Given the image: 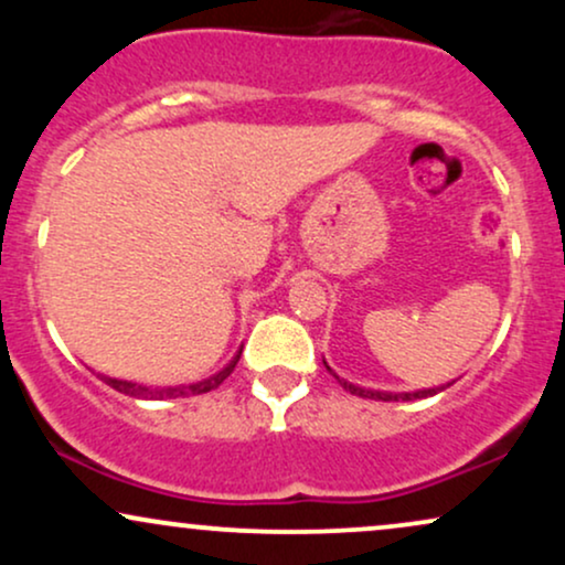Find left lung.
Returning <instances> with one entry per match:
<instances>
[{"label": "left lung", "instance_id": "8db88e82", "mask_svg": "<svg viewBox=\"0 0 565 565\" xmlns=\"http://www.w3.org/2000/svg\"><path fill=\"white\" fill-rule=\"evenodd\" d=\"M323 364H327V361H323ZM327 369H329V374H332V377L340 382L342 387H345V391H350L353 395H361V398H372V401H414V398H427V395H433L436 391H419V393H382V391H369V387H359V385H353V382H348V380H342L340 374L337 372H332V366L327 364Z\"/></svg>", "mask_w": 565, "mask_h": 565}]
</instances>
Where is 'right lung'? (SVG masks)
<instances>
[{
    "label": "right lung",
    "instance_id": "obj_1",
    "mask_svg": "<svg viewBox=\"0 0 565 565\" xmlns=\"http://www.w3.org/2000/svg\"><path fill=\"white\" fill-rule=\"evenodd\" d=\"M238 355H242V350H238L236 355H233V361L225 369H220L217 374H212V377L201 380V382H193V385H180V387H161V391H151V387L146 385H138V382H127V380H116V377H106V374H100V380L106 382V385H111L114 391L125 393V395H132V398H180V395H199V393H210L215 391V387L223 385V380L231 377V372L236 369L238 364Z\"/></svg>",
    "mask_w": 565,
    "mask_h": 565
}]
</instances>
